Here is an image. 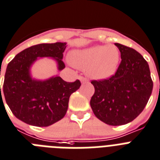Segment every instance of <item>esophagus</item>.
<instances>
[{
    "label": "esophagus",
    "mask_w": 160,
    "mask_h": 160,
    "mask_svg": "<svg viewBox=\"0 0 160 160\" xmlns=\"http://www.w3.org/2000/svg\"><path fill=\"white\" fill-rule=\"evenodd\" d=\"M78 79L80 80V81H81L82 83H87L89 82V80H88L87 78H84V77H82V76H79Z\"/></svg>",
    "instance_id": "34e87169"
}]
</instances>
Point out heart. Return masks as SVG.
<instances>
[{
	"label": "heart",
	"instance_id": "b5f03b06",
	"mask_svg": "<svg viewBox=\"0 0 160 160\" xmlns=\"http://www.w3.org/2000/svg\"><path fill=\"white\" fill-rule=\"evenodd\" d=\"M121 53L115 45H95L70 52L69 60L73 66L86 69L91 78L102 80L116 73Z\"/></svg>",
	"mask_w": 160,
	"mask_h": 160
}]
</instances>
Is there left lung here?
Listing matches in <instances>:
<instances>
[{
  "instance_id": "1",
  "label": "left lung",
  "mask_w": 160,
  "mask_h": 160,
  "mask_svg": "<svg viewBox=\"0 0 160 160\" xmlns=\"http://www.w3.org/2000/svg\"><path fill=\"white\" fill-rule=\"evenodd\" d=\"M121 61L115 74L103 80H93L95 93L91 107L98 119L109 125L131 122L143 111L153 89L147 61L133 48L121 43Z\"/></svg>"
}]
</instances>
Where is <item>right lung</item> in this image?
Returning a JSON list of instances; mask_svg holds the SVG:
<instances>
[{
    "label": "right lung",
    "instance_id": "obj_1",
    "mask_svg": "<svg viewBox=\"0 0 160 160\" xmlns=\"http://www.w3.org/2000/svg\"><path fill=\"white\" fill-rule=\"evenodd\" d=\"M65 48L66 43L60 42L34 45L17 54L8 64L3 93L6 103L18 119L28 125L47 127L65 117L69 97L79 89L80 81L67 82L59 76L38 81L31 78L30 68L37 57H52L58 69H63ZM0 93L2 99L1 85Z\"/></svg>",
    "mask_w": 160,
    "mask_h": 160
}]
</instances>
